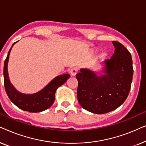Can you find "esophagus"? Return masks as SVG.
Segmentation results:
<instances>
[{
  "label": "esophagus",
  "instance_id": "1",
  "mask_svg": "<svg viewBox=\"0 0 146 146\" xmlns=\"http://www.w3.org/2000/svg\"><path fill=\"white\" fill-rule=\"evenodd\" d=\"M78 72V68H72L70 70V74H71V76H75L76 75V74Z\"/></svg>",
  "mask_w": 146,
  "mask_h": 146
}]
</instances>
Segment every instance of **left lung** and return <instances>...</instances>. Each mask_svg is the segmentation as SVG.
<instances>
[{"mask_svg": "<svg viewBox=\"0 0 146 146\" xmlns=\"http://www.w3.org/2000/svg\"><path fill=\"white\" fill-rule=\"evenodd\" d=\"M112 44L114 53L103 61L100 70L82 68L76 74L78 101L86 110L97 114L120 106L130 90L133 72L131 54L118 42Z\"/></svg>", "mask_w": 146, "mask_h": 146, "instance_id": "obj_1", "label": "left lung"}]
</instances>
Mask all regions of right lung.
<instances>
[{
	"mask_svg": "<svg viewBox=\"0 0 146 146\" xmlns=\"http://www.w3.org/2000/svg\"><path fill=\"white\" fill-rule=\"evenodd\" d=\"M17 42L12 45L4 64V84L6 92L12 102L24 111H28L29 112H40L44 111L53 104L56 90L64 84L70 76L68 74L57 76L44 88L36 93L24 94L17 90L10 80L8 72L10 53L12 48Z\"/></svg>",
	"mask_w": 146,
	"mask_h": 146,
	"instance_id": "obj_1",
	"label": "right lung"
}]
</instances>
